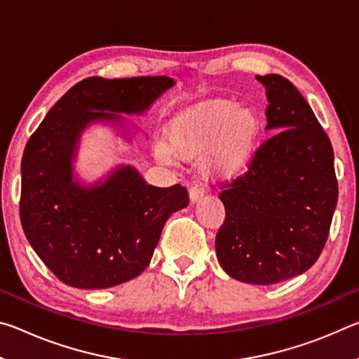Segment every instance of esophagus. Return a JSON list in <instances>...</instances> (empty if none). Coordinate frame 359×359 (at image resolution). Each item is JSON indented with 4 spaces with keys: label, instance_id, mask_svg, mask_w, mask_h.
<instances>
[{
    "label": "esophagus",
    "instance_id": "1",
    "mask_svg": "<svg viewBox=\"0 0 359 359\" xmlns=\"http://www.w3.org/2000/svg\"><path fill=\"white\" fill-rule=\"evenodd\" d=\"M188 194H190V201H191V203H196V201H199V199L203 198L204 190H203L201 187L193 185V187L190 188V191H188Z\"/></svg>",
    "mask_w": 359,
    "mask_h": 359
}]
</instances>
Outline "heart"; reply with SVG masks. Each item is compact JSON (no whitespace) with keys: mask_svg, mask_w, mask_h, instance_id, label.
<instances>
[{"mask_svg":"<svg viewBox=\"0 0 359 359\" xmlns=\"http://www.w3.org/2000/svg\"><path fill=\"white\" fill-rule=\"evenodd\" d=\"M259 118L252 109L234 101H208L169 120L166 142L155 145V155L171 163L174 154L191 160L204 154L203 171L214 179L244 172L257 150Z\"/></svg>","mask_w":359,"mask_h":359,"instance_id":"1","label":"heart"}]
</instances>
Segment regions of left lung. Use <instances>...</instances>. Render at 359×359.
Returning a JSON list of instances; mask_svg holds the SVG:
<instances>
[{
  "mask_svg": "<svg viewBox=\"0 0 359 359\" xmlns=\"http://www.w3.org/2000/svg\"><path fill=\"white\" fill-rule=\"evenodd\" d=\"M266 87V130L247 171L220 184L226 210L218 263L236 280L272 285L306 272L330 236L337 179L330 137L288 79L257 76Z\"/></svg>",
  "mask_w": 359,
  "mask_h": 359,
  "instance_id": "obj_1",
  "label": "left lung"
}]
</instances>
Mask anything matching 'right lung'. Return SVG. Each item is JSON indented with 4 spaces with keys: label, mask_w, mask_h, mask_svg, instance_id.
I'll use <instances>...</instances> for the list:
<instances>
[{
    "label": "right lung",
    "mask_w": 359,
    "mask_h": 359,
    "mask_svg": "<svg viewBox=\"0 0 359 359\" xmlns=\"http://www.w3.org/2000/svg\"><path fill=\"white\" fill-rule=\"evenodd\" d=\"M166 76L88 77L66 92L32 137L22 158L20 222L48 269L82 290L111 288L149 266L163 226L188 205L185 187L147 185L120 166L106 182L72 180V158L85 126L141 114L171 88Z\"/></svg>",
    "instance_id": "obj_1"
}]
</instances>
